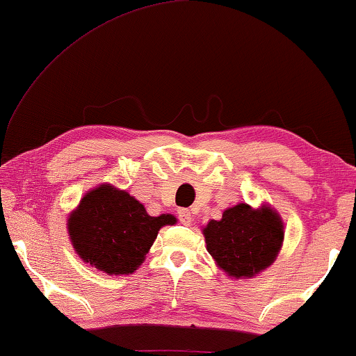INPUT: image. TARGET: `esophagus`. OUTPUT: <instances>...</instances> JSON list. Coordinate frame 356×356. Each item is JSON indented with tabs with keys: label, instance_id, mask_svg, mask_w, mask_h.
<instances>
[{
	"label": "esophagus",
	"instance_id": "obj_1",
	"mask_svg": "<svg viewBox=\"0 0 356 356\" xmlns=\"http://www.w3.org/2000/svg\"><path fill=\"white\" fill-rule=\"evenodd\" d=\"M178 217H179V220H181L183 225L189 227L193 223V213H191V211H188V209H179Z\"/></svg>",
	"mask_w": 356,
	"mask_h": 356
}]
</instances>
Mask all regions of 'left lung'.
I'll return each mask as SVG.
<instances>
[{"label": "left lung", "mask_w": 356, "mask_h": 356, "mask_svg": "<svg viewBox=\"0 0 356 356\" xmlns=\"http://www.w3.org/2000/svg\"><path fill=\"white\" fill-rule=\"evenodd\" d=\"M206 248L218 269L232 279H252L274 264L284 245L285 227L269 204L228 207L220 220L202 227Z\"/></svg>", "instance_id": "left-lung-1"}]
</instances>
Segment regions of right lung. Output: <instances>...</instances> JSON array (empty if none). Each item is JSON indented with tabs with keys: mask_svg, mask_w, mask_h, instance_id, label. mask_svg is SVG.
Listing matches in <instances>:
<instances>
[{
	"mask_svg": "<svg viewBox=\"0 0 356 356\" xmlns=\"http://www.w3.org/2000/svg\"><path fill=\"white\" fill-rule=\"evenodd\" d=\"M177 217L149 216L144 204L110 183L87 191L67 216V236L86 264L108 275H129L139 269L160 228Z\"/></svg>",
	"mask_w": 356,
	"mask_h": 356,
	"instance_id": "obj_1",
	"label": "right lung"
}]
</instances>
